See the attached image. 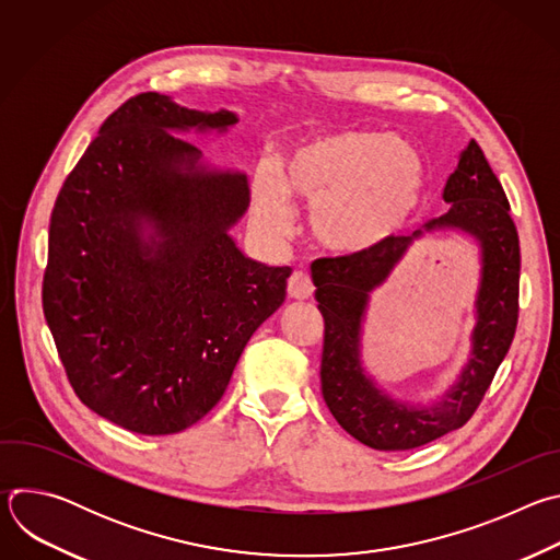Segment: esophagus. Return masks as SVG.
Masks as SVG:
<instances>
[{
	"label": "esophagus",
	"mask_w": 560,
	"mask_h": 560,
	"mask_svg": "<svg viewBox=\"0 0 560 560\" xmlns=\"http://www.w3.org/2000/svg\"><path fill=\"white\" fill-rule=\"evenodd\" d=\"M312 292H314L312 279L305 272H301V270L292 272V277L288 279V294H290V299L303 301V299H310Z\"/></svg>",
	"instance_id": "esophagus-1"
}]
</instances>
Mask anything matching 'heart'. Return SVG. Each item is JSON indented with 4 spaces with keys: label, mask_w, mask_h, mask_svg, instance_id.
Listing matches in <instances>:
<instances>
[{
    "label": "heart",
    "mask_w": 560,
    "mask_h": 560,
    "mask_svg": "<svg viewBox=\"0 0 560 560\" xmlns=\"http://www.w3.org/2000/svg\"><path fill=\"white\" fill-rule=\"evenodd\" d=\"M425 190L421 152L378 130H335L294 143L277 175L253 177L257 223L272 236L292 230L290 199L312 206V230L326 248L363 255L401 230Z\"/></svg>",
    "instance_id": "heart-1"
}]
</instances>
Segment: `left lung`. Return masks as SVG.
Wrapping results in <instances>:
<instances>
[{
	"instance_id": "1",
	"label": "left lung",
	"mask_w": 560,
	"mask_h": 560,
	"mask_svg": "<svg viewBox=\"0 0 560 560\" xmlns=\"http://www.w3.org/2000/svg\"><path fill=\"white\" fill-rule=\"evenodd\" d=\"M443 199L450 210L408 236H392L363 255L328 257L312 264L314 299L324 314L322 394L337 423L372 450L421 447L463 428L476 412L505 359L518 322L521 248L510 201L474 139L458 156ZM456 226L482 246V283L477 293L472 352L459 381L432 407H412L387 397L360 363V328L369 292L377 287L423 231Z\"/></svg>"
}]
</instances>
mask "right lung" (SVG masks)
<instances>
[{"label":"right lung","mask_w":560,"mask_h":560,"mask_svg":"<svg viewBox=\"0 0 560 560\" xmlns=\"http://www.w3.org/2000/svg\"><path fill=\"white\" fill-rule=\"evenodd\" d=\"M236 121L130 97L57 195L44 316L79 401L124 430L162 436L203 419L285 301L292 270L253 261L228 234L250 206L248 177L175 137Z\"/></svg>","instance_id":"right-lung-1"}]
</instances>
